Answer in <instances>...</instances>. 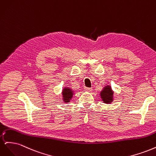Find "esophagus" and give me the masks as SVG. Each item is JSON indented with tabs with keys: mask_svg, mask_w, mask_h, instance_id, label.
<instances>
[{
	"mask_svg": "<svg viewBox=\"0 0 156 156\" xmlns=\"http://www.w3.org/2000/svg\"><path fill=\"white\" fill-rule=\"evenodd\" d=\"M84 90L87 92H91L92 90V88H88V87H84Z\"/></svg>",
	"mask_w": 156,
	"mask_h": 156,
	"instance_id": "esophagus-1",
	"label": "esophagus"
}]
</instances>
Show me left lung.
Returning <instances> with one entry per match:
<instances>
[{"mask_svg": "<svg viewBox=\"0 0 156 156\" xmlns=\"http://www.w3.org/2000/svg\"><path fill=\"white\" fill-rule=\"evenodd\" d=\"M100 96L103 102L105 103H110L112 101L113 99V92L110 86H107L104 87V89L101 92Z\"/></svg>", "mask_w": 156, "mask_h": 156, "instance_id": "obj_1", "label": "left lung"}]
</instances>
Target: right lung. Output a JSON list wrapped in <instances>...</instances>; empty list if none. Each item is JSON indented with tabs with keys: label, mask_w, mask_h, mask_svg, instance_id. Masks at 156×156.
I'll return each instance as SVG.
<instances>
[{
	"label": "right lung",
	"mask_w": 156,
	"mask_h": 156,
	"mask_svg": "<svg viewBox=\"0 0 156 156\" xmlns=\"http://www.w3.org/2000/svg\"><path fill=\"white\" fill-rule=\"evenodd\" d=\"M73 91L69 88H64L62 91V96L63 100L65 102H69L72 98L73 96Z\"/></svg>",
	"instance_id": "add662e5"
}]
</instances>
